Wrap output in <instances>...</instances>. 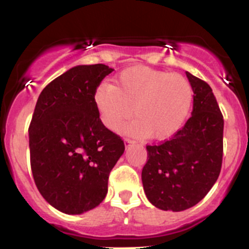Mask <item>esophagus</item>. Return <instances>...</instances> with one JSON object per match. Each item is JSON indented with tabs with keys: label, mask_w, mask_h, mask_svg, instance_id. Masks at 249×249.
<instances>
[{
	"label": "esophagus",
	"mask_w": 249,
	"mask_h": 249,
	"mask_svg": "<svg viewBox=\"0 0 249 249\" xmlns=\"http://www.w3.org/2000/svg\"><path fill=\"white\" fill-rule=\"evenodd\" d=\"M133 142L131 141V139H129V138H125L124 139V144H125V147H129V146H131V144H132Z\"/></svg>",
	"instance_id": "obj_1"
}]
</instances>
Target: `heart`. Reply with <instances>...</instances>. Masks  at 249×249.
Instances as JSON below:
<instances>
[{"instance_id": "heart-1", "label": "heart", "mask_w": 249, "mask_h": 249, "mask_svg": "<svg viewBox=\"0 0 249 249\" xmlns=\"http://www.w3.org/2000/svg\"><path fill=\"white\" fill-rule=\"evenodd\" d=\"M193 97V87L183 75L137 66L123 71L116 85L98 86L93 100L107 129L118 130L133 112L136 118L124 130L162 141L183 126Z\"/></svg>"}]
</instances>
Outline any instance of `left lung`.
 Masks as SVG:
<instances>
[{"label": "left lung", "instance_id": "1", "mask_svg": "<svg viewBox=\"0 0 249 249\" xmlns=\"http://www.w3.org/2000/svg\"><path fill=\"white\" fill-rule=\"evenodd\" d=\"M193 87L191 117L176 135L147 145L144 193L156 208L182 212L197 204L217 181L222 165L223 117L206 81L185 72Z\"/></svg>", "mask_w": 249, "mask_h": 249}]
</instances>
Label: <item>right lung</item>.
Here are the masks:
<instances>
[{"label":"right lung","mask_w":249,"mask_h":249,"mask_svg":"<svg viewBox=\"0 0 249 249\" xmlns=\"http://www.w3.org/2000/svg\"><path fill=\"white\" fill-rule=\"evenodd\" d=\"M106 65H79L42 89L29 126L31 166L42 197L59 212L79 215L107 194L124 142L99 118L97 87L113 72Z\"/></svg>","instance_id":"add662e5"}]
</instances>
